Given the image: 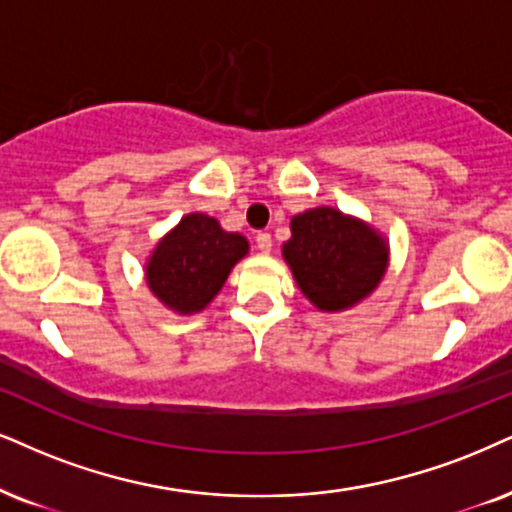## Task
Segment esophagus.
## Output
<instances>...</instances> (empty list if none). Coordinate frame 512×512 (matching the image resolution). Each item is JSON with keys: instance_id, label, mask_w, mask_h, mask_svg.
<instances>
[{"instance_id": "1", "label": "esophagus", "mask_w": 512, "mask_h": 512, "mask_svg": "<svg viewBox=\"0 0 512 512\" xmlns=\"http://www.w3.org/2000/svg\"><path fill=\"white\" fill-rule=\"evenodd\" d=\"M256 246L258 251H263V254H270V249H273V237H270V232H258Z\"/></svg>"}]
</instances>
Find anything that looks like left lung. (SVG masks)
<instances>
[{"label": "left lung", "mask_w": 512, "mask_h": 512, "mask_svg": "<svg viewBox=\"0 0 512 512\" xmlns=\"http://www.w3.org/2000/svg\"><path fill=\"white\" fill-rule=\"evenodd\" d=\"M296 285L320 311H342L365 299L387 270V244L361 220L320 206L292 218L282 246Z\"/></svg>", "instance_id": "1"}]
</instances>
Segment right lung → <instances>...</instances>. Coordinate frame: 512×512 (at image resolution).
<instances>
[{
    "label": "right lung",
    "mask_w": 512,
    "mask_h": 512,
    "mask_svg": "<svg viewBox=\"0 0 512 512\" xmlns=\"http://www.w3.org/2000/svg\"><path fill=\"white\" fill-rule=\"evenodd\" d=\"M246 251L249 244L242 235L225 232L204 213H189L156 244L147 263V285L173 311H201Z\"/></svg>",
    "instance_id": "obj_1"
}]
</instances>
